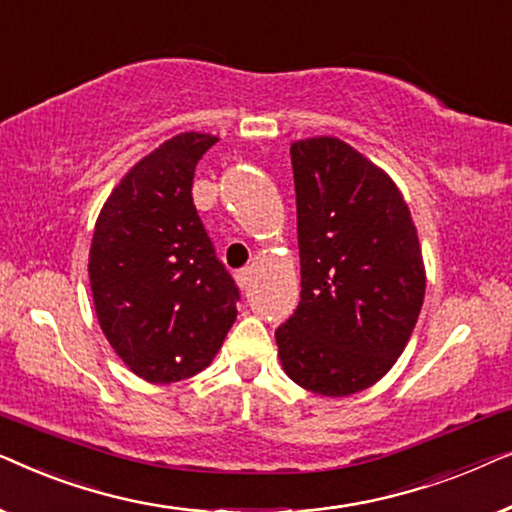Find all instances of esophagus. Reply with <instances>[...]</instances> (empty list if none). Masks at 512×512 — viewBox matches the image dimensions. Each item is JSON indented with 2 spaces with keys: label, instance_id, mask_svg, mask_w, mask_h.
Returning <instances> with one entry per match:
<instances>
[{
  "label": "esophagus",
  "instance_id": "34e87169",
  "mask_svg": "<svg viewBox=\"0 0 512 512\" xmlns=\"http://www.w3.org/2000/svg\"><path fill=\"white\" fill-rule=\"evenodd\" d=\"M251 277H254V272H251V268H244V270H240L235 275V279H237V286H240L242 291H249V286H251Z\"/></svg>",
  "mask_w": 512,
  "mask_h": 512
}]
</instances>
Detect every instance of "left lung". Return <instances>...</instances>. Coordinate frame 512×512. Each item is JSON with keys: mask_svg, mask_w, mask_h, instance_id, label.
<instances>
[{"mask_svg": "<svg viewBox=\"0 0 512 512\" xmlns=\"http://www.w3.org/2000/svg\"><path fill=\"white\" fill-rule=\"evenodd\" d=\"M300 303L277 328L284 373L342 398L382 380L424 303L415 221L396 181L338 137L291 144Z\"/></svg>", "mask_w": 512, "mask_h": 512, "instance_id": "left-lung-1", "label": "left lung"}]
</instances>
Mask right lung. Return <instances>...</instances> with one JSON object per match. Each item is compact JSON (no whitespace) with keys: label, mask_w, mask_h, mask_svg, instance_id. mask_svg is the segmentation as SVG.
I'll use <instances>...</instances> for the list:
<instances>
[{"label":"right lung","mask_w":512,"mask_h":512,"mask_svg":"<svg viewBox=\"0 0 512 512\" xmlns=\"http://www.w3.org/2000/svg\"><path fill=\"white\" fill-rule=\"evenodd\" d=\"M219 142L179 132L137 160L100 209L88 254L95 314L114 352L151 384L205 370L237 317L240 291L193 205L198 160Z\"/></svg>","instance_id":"obj_1"}]
</instances>
